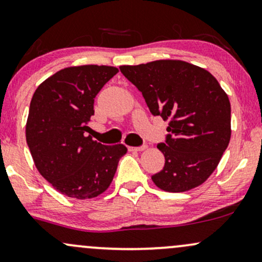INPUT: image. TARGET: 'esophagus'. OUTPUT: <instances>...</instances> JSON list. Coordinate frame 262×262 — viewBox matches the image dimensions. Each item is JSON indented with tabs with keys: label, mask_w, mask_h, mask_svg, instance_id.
Returning a JSON list of instances; mask_svg holds the SVG:
<instances>
[{
	"label": "esophagus",
	"mask_w": 262,
	"mask_h": 262,
	"mask_svg": "<svg viewBox=\"0 0 262 262\" xmlns=\"http://www.w3.org/2000/svg\"><path fill=\"white\" fill-rule=\"evenodd\" d=\"M147 148L146 144H143V146H140V147H128V150H135V152H141V150H144Z\"/></svg>",
	"instance_id": "obj_1"
}]
</instances>
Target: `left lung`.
Segmentation results:
<instances>
[{
  "label": "left lung",
  "mask_w": 262,
  "mask_h": 262,
  "mask_svg": "<svg viewBox=\"0 0 262 262\" xmlns=\"http://www.w3.org/2000/svg\"><path fill=\"white\" fill-rule=\"evenodd\" d=\"M120 71L143 95L149 112L169 120L164 167L152 177L159 189L183 192L217 168L230 140L228 95L208 71L180 60H158Z\"/></svg>",
  "instance_id": "obj_1"
}]
</instances>
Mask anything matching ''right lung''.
Segmentation results:
<instances>
[{
	"label": "right lung",
	"instance_id": "right-lung-1",
	"mask_svg": "<svg viewBox=\"0 0 262 262\" xmlns=\"http://www.w3.org/2000/svg\"><path fill=\"white\" fill-rule=\"evenodd\" d=\"M119 70L113 66L67 67L36 88L26 126L27 143L39 173L62 195L97 198L112 184L124 144L104 146L85 132L94 98Z\"/></svg>",
	"mask_w": 262,
	"mask_h": 262
}]
</instances>
